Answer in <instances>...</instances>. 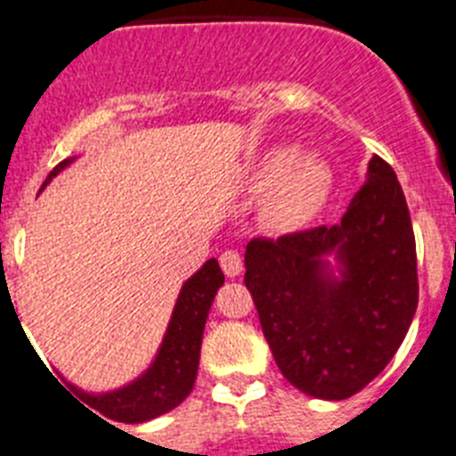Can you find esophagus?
<instances>
[{"label":"esophagus","mask_w":456,"mask_h":456,"mask_svg":"<svg viewBox=\"0 0 456 456\" xmlns=\"http://www.w3.org/2000/svg\"><path fill=\"white\" fill-rule=\"evenodd\" d=\"M219 263H221V269H224V273L228 278L240 276L241 269H244V260H241V256L237 251H224L219 257Z\"/></svg>","instance_id":"esophagus-1"}]
</instances>
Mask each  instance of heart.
Listing matches in <instances>:
<instances>
[{
  "label": "heart",
  "instance_id": "b5f03b06",
  "mask_svg": "<svg viewBox=\"0 0 456 456\" xmlns=\"http://www.w3.org/2000/svg\"><path fill=\"white\" fill-rule=\"evenodd\" d=\"M253 191H267L263 221L272 232L301 231L324 209L333 189L331 167L301 148L272 146L257 157L248 178Z\"/></svg>",
  "mask_w": 456,
  "mask_h": 456
}]
</instances>
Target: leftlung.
I'll return each mask as SVG.
<instances>
[{
  "label": "left lung",
  "instance_id": "obj_1",
  "mask_svg": "<svg viewBox=\"0 0 456 456\" xmlns=\"http://www.w3.org/2000/svg\"><path fill=\"white\" fill-rule=\"evenodd\" d=\"M244 283L278 370L317 400L384 372L418 308L416 237L393 168L374 155L340 224L256 237Z\"/></svg>",
  "mask_w": 456,
  "mask_h": 456
}]
</instances>
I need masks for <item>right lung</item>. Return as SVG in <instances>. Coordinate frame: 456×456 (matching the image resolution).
<instances>
[{
	"label": "right lung",
	"instance_id": "right-lung-1",
	"mask_svg": "<svg viewBox=\"0 0 456 456\" xmlns=\"http://www.w3.org/2000/svg\"><path fill=\"white\" fill-rule=\"evenodd\" d=\"M72 159L75 157H68L59 167H54L43 189L68 164H72ZM221 285H224V272H221L216 257H209L199 272L183 283L162 345L157 349L151 365L139 377L132 379L130 384L104 390V393H91V390L79 388V386L66 381V377L61 374L68 388L77 395L75 400H82L84 404L102 413L109 420L127 422V425L152 420V418L164 416L175 409L193 390V381L199 374L205 322H208L209 308H212V301Z\"/></svg>",
	"mask_w": 456,
	"mask_h": 456
}]
</instances>
